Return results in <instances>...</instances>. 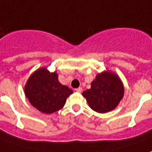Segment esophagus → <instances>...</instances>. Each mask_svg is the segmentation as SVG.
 <instances>
[{
    "mask_svg": "<svg viewBox=\"0 0 152 152\" xmlns=\"http://www.w3.org/2000/svg\"><path fill=\"white\" fill-rule=\"evenodd\" d=\"M76 92H77V93H82V88H76Z\"/></svg>",
    "mask_w": 152,
    "mask_h": 152,
    "instance_id": "obj_1",
    "label": "esophagus"
}]
</instances>
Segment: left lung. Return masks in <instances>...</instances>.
Returning a JSON list of instances; mask_svg holds the SVG:
<instances>
[{
	"mask_svg": "<svg viewBox=\"0 0 152 152\" xmlns=\"http://www.w3.org/2000/svg\"><path fill=\"white\" fill-rule=\"evenodd\" d=\"M82 95L93 110L104 113L118 105L124 96V86L116 73L104 71L96 75L90 88L84 91Z\"/></svg>",
	"mask_w": 152,
	"mask_h": 152,
	"instance_id": "1",
	"label": "left lung"
}]
</instances>
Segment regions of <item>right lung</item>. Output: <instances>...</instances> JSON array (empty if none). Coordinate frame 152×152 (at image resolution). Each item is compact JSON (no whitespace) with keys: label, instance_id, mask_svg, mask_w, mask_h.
I'll return each instance as SVG.
<instances>
[{"label":"right lung","instance_id":"1","mask_svg":"<svg viewBox=\"0 0 152 152\" xmlns=\"http://www.w3.org/2000/svg\"><path fill=\"white\" fill-rule=\"evenodd\" d=\"M25 95L34 107L44 113H52L61 110L73 91L62 85L56 72H50L47 67L34 72L24 88Z\"/></svg>","mask_w":152,"mask_h":152}]
</instances>
